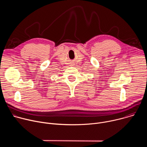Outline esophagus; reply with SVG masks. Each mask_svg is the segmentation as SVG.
<instances>
[{"mask_svg": "<svg viewBox=\"0 0 147 147\" xmlns=\"http://www.w3.org/2000/svg\"><path fill=\"white\" fill-rule=\"evenodd\" d=\"M71 65H72V64H71Z\"/></svg>", "mask_w": 147, "mask_h": 147, "instance_id": "esophagus-1", "label": "esophagus"}]
</instances>
